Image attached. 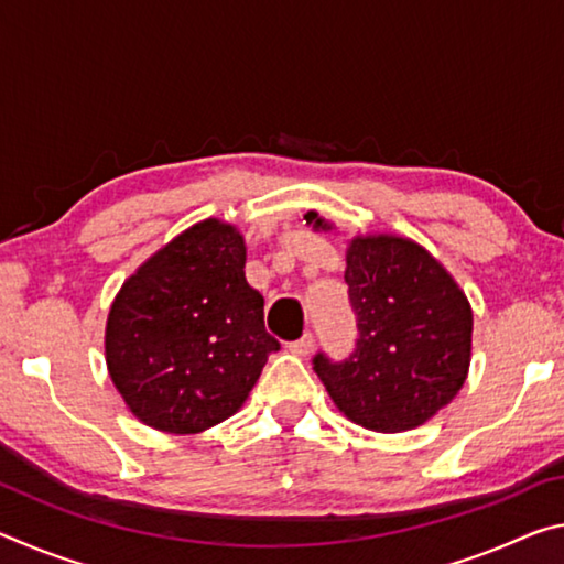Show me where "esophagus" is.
Segmentation results:
<instances>
[{"mask_svg": "<svg viewBox=\"0 0 564 564\" xmlns=\"http://www.w3.org/2000/svg\"><path fill=\"white\" fill-rule=\"evenodd\" d=\"M313 343H316V340H313L311 333H303V336H301L299 340L289 343V350L293 352V356H301V358H305V356H311Z\"/></svg>", "mask_w": 564, "mask_h": 564, "instance_id": "obj_1", "label": "esophagus"}]
</instances>
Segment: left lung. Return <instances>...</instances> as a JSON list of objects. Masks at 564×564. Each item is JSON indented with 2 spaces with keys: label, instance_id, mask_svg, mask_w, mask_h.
Segmentation results:
<instances>
[{
  "label": "left lung",
  "instance_id": "obj_1",
  "mask_svg": "<svg viewBox=\"0 0 564 564\" xmlns=\"http://www.w3.org/2000/svg\"><path fill=\"white\" fill-rule=\"evenodd\" d=\"M305 224L330 231L316 212ZM348 299L358 321L356 350L313 370L356 425L403 433L457 395L470 368L473 308L453 275L403 236H356L346 251Z\"/></svg>",
  "mask_w": 564,
  "mask_h": 564
}]
</instances>
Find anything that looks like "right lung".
I'll return each mask as SVG.
<instances>
[{
    "mask_svg": "<svg viewBox=\"0 0 564 564\" xmlns=\"http://www.w3.org/2000/svg\"><path fill=\"white\" fill-rule=\"evenodd\" d=\"M243 265L238 228L206 218L123 281L104 350L113 386L144 425L176 435L218 425L281 348Z\"/></svg>",
    "mask_w": 564,
    "mask_h": 564,
    "instance_id": "add662e5",
    "label": "right lung"
}]
</instances>
